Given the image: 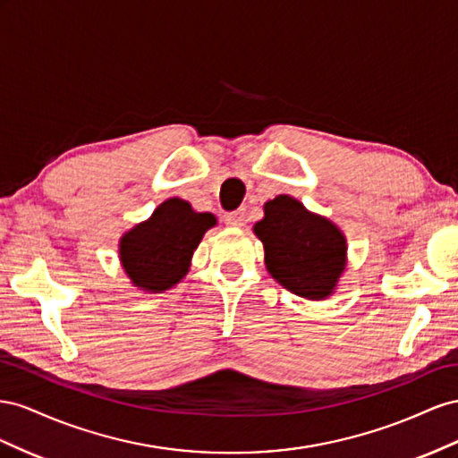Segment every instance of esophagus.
I'll use <instances>...</instances> for the list:
<instances>
[{
	"label": "esophagus",
	"instance_id": "obj_1",
	"mask_svg": "<svg viewBox=\"0 0 458 458\" xmlns=\"http://www.w3.org/2000/svg\"><path fill=\"white\" fill-rule=\"evenodd\" d=\"M225 220H226V225H230V226H243V222H245V208H236V211L228 213V215L225 216Z\"/></svg>",
	"mask_w": 458,
	"mask_h": 458
}]
</instances>
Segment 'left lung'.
I'll return each mask as SVG.
<instances>
[{"instance_id": "obj_1", "label": "left lung", "mask_w": 458, "mask_h": 458, "mask_svg": "<svg viewBox=\"0 0 458 458\" xmlns=\"http://www.w3.org/2000/svg\"><path fill=\"white\" fill-rule=\"evenodd\" d=\"M265 245V263L274 280L299 297L324 299L345 268V238L330 220L309 213L290 195L265 205L255 225Z\"/></svg>"}]
</instances>
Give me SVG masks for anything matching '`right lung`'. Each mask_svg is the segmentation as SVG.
Masks as SVG:
<instances>
[{"instance_id":"add662e5","label":"right lung","mask_w":458,"mask_h":458,"mask_svg":"<svg viewBox=\"0 0 458 458\" xmlns=\"http://www.w3.org/2000/svg\"><path fill=\"white\" fill-rule=\"evenodd\" d=\"M215 225L211 213H195L176 198L165 201L121 240V260L130 280L146 292L173 287L184 278L203 233Z\"/></svg>"}]
</instances>
